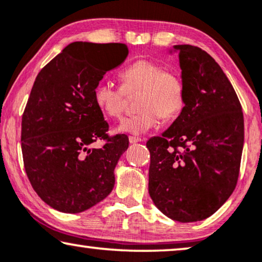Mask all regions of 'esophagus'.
<instances>
[{"label": "esophagus", "mask_w": 262, "mask_h": 262, "mask_svg": "<svg viewBox=\"0 0 262 262\" xmlns=\"http://www.w3.org/2000/svg\"><path fill=\"white\" fill-rule=\"evenodd\" d=\"M128 142H130L131 144H136V143H138V142H143V139L134 137V136H130V137H128Z\"/></svg>", "instance_id": "esophagus-1"}]
</instances>
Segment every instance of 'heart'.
I'll return each instance as SVG.
<instances>
[{"instance_id": "b5f03b06", "label": "heart", "mask_w": 262, "mask_h": 262, "mask_svg": "<svg viewBox=\"0 0 262 262\" xmlns=\"http://www.w3.org/2000/svg\"><path fill=\"white\" fill-rule=\"evenodd\" d=\"M120 85L100 81L93 91L98 108L111 119H118L124 112L126 94L139 92L138 112L124 118L118 131L135 136L144 135L160 124L161 117L171 119L185 106L186 87L181 75L166 70L149 59H137L120 71Z\"/></svg>"}]
</instances>
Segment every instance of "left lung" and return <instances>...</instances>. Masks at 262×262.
Returning <instances> with one entry per match:
<instances>
[{
	"label": "left lung",
	"mask_w": 262,
	"mask_h": 262,
	"mask_svg": "<svg viewBox=\"0 0 262 262\" xmlns=\"http://www.w3.org/2000/svg\"><path fill=\"white\" fill-rule=\"evenodd\" d=\"M186 100L180 116L150 151L149 194L161 212L189 223L213 214L237 184L245 141L241 103L206 51L175 45Z\"/></svg>",
	"instance_id": "8db88e82"
}]
</instances>
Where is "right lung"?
Returning a JSON list of instances; mask_svg holds the SVG:
<instances>
[{
	"label": "right lung",
	"instance_id": "right-lung-1",
	"mask_svg": "<svg viewBox=\"0 0 262 262\" xmlns=\"http://www.w3.org/2000/svg\"><path fill=\"white\" fill-rule=\"evenodd\" d=\"M128 55L119 42H71L40 70L21 123L24 166L32 187L53 209L78 213L106 198L114 168L128 146L125 135L110 137L93 91ZM105 55L100 63L96 57ZM105 140L101 148H93Z\"/></svg>",
	"mask_w": 262,
	"mask_h": 262
}]
</instances>
